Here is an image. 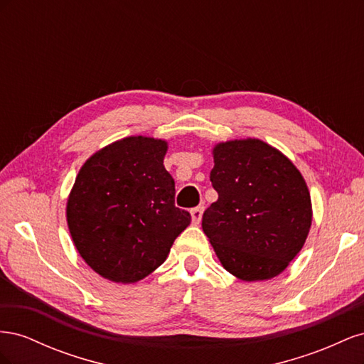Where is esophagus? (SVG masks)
Wrapping results in <instances>:
<instances>
[{
    "instance_id": "1",
    "label": "esophagus",
    "mask_w": 364,
    "mask_h": 364,
    "mask_svg": "<svg viewBox=\"0 0 364 364\" xmlns=\"http://www.w3.org/2000/svg\"><path fill=\"white\" fill-rule=\"evenodd\" d=\"M202 214H203V208L202 206H197L191 209V220L194 225H199L200 220H202Z\"/></svg>"
}]
</instances>
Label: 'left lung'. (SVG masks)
<instances>
[{
  "label": "left lung",
  "mask_w": 364,
  "mask_h": 364,
  "mask_svg": "<svg viewBox=\"0 0 364 364\" xmlns=\"http://www.w3.org/2000/svg\"><path fill=\"white\" fill-rule=\"evenodd\" d=\"M209 179L218 194L202 217L222 266L241 281L278 277L301 252L313 220L301 171L255 138L218 142Z\"/></svg>",
  "instance_id": "8db88e82"
}]
</instances>
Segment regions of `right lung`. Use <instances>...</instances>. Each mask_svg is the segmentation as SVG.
<instances>
[{"instance_id":"obj_1","label":"right lung","mask_w":364,"mask_h":364,"mask_svg":"<svg viewBox=\"0 0 364 364\" xmlns=\"http://www.w3.org/2000/svg\"><path fill=\"white\" fill-rule=\"evenodd\" d=\"M167 149L164 139L127 136L94 153L77 174L67 202L70 234L87 266L109 281L149 277L191 223L174 205Z\"/></svg>"}]
</instances>
